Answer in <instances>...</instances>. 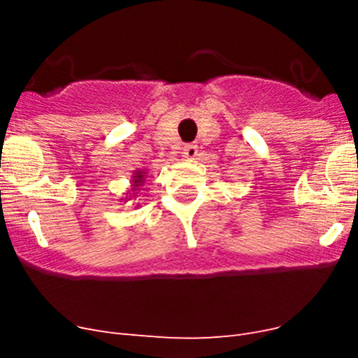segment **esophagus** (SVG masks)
Instances as JSON below:
<instances>
[{"label":"esophagus","instance_id":"1","mask_svg":"<svg viewBox=\"0 0 358 358\" xmlns=\"http://www.w3.org/2000/svg\"><path fill=\"white\" fill-rule=\"evenodd\" d=\"M182 154H185V157H188V159H195L199 150L195 145H185V147H182Z\"/></svg>","mask_w":358,"mask_h":358}]
</instances>
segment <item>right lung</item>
I'll use <instances>...</instances> for the list:
<instances>
[{
    "label": "right lung",
    "mask_w": 358,
    "mask_h": 358,
    "mask_svg": "<svg viewBox=\"0 0 358 358\" xmlns=\"http://www.w3.org/2000/svg\"><path fill=\"white\" fill-rule=\"evenodd\" d=\"M145 181H147V172H143V170H134V173H132V181H131V189H129L127 197L122 199V201L129 202L131 199L138 197V194L141 192V186H143Z\"/></svg>",
    "instance_id": "add662e5"
}]
</instances>
